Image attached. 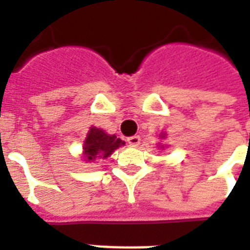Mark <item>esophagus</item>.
Masks as SVG:
<instances>
[{
	"label": "esophagus",
	"instance_id": "esophagus-1",
	"mask_svg": "<svg viewBox=\"0 0 250 250\" xmlns=\"http://www.w3.org/2000/svg\"><path fill=\"white\" fill-rule=\"evenodd\" d=\"M127 141H128V144L131 145V146H137V145L140 144V136H131L127 139Z\"/></svg>",
	"mask_w": 250,
	"mask_h": 250
}]
</instances>
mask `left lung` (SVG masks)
Instances as JSON below:
<instances>
[{
    "mask_svg": "<svg viewBox=\"0 0 250 250\" xmlns=\"http://www.w3.org/2000/svg\"><path fill=\"white\" fill-rule=\"evenodd\" d=\"M166 133L165 132H161L160 133V139H166ZM158 148H161V149H164L165 148V145H161V144H158Z\"/></svg>",
    "mask_w": 250,
    "mask_h": 250,
    "instance_id": "left-lung-1",
    "label": "left lung"
}]
</instances>
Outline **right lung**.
<instances>
[{"label": "right lung", "instance_id": "1", "mask_svg": "<svg viewBox=\"0 0 250 250\" xmlns=\"http://www.w3.org/2000/svg\"><path fill=\"white\" fill-rule=\"evenodd\" d=\"M125 143L115 135H109L104 129L92 125L86 133L83 144L82 160L84 162H93L96 160H105Z\"/></svg>", "mask_w": 250, "mask_h": 250}]
</instances>
